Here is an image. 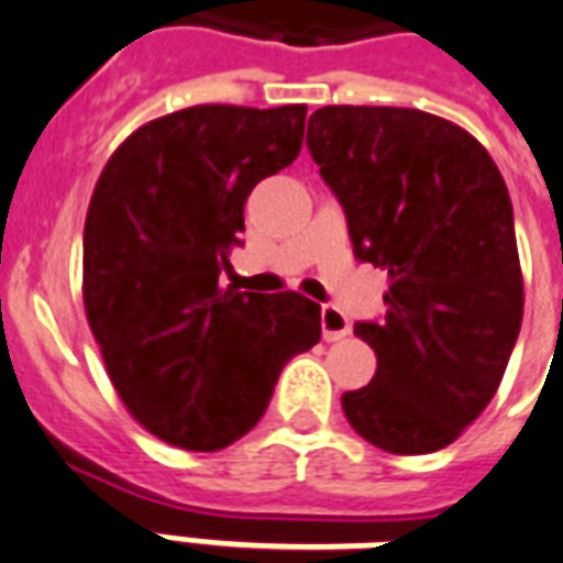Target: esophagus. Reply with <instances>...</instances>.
<instances>
[{
  "mask_svg": "<svg viewBox=\"0 0 563 563\" xmlns=\"http://www.w3.org/2000/svg\"><path fill=\"white\" fill-rule=\"evenodd\" d=\"M321 329H323V338L327 341H341L346 338L353 329H350V321H346L344 314L338 312L335 306H323L321 309Z\"/></svg>",
  "mask_w": 563,
  "mask_h": 563,
  "instance_id": "esophagus-1",
  "label": "esophagus"
}]
</instances>
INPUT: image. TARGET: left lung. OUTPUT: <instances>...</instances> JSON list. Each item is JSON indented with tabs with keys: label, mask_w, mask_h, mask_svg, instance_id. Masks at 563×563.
I'll return each mask as SVG.
<instances>
[{
	"label": "left lung",
	"mask_w": 563,
	"mask_h": 563,
	"mask_svg": "<svg viewBox=\"0 0 563 563\" xmlns=\"http://www.w3.org/2000/svg\"><path fill=\"white\" fill-rule=\"evenodd\" d=\"M306 147L361 263L387 268L382 321L355 323L378 369L341 396L355 433L431 454L472 424L523 321L515 217L492 155L456 123L399 107H323Z\"/></svg>",
	"instance_id": "left-lung-1"
}]
</instances>
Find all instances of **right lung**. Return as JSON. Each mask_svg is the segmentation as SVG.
<instances>
[{
    "label": "right lung",
    "mask_w": 563,
    "mask_h": 563,
    "mask_svg": "<svg viewBox=\"0 0 563 563\" xmlns=\"http://www.w3.org/2000/svg\"><path fill=\"white\" fill-rule=\"evenodd\" d=\"M306 107H190L144 123L100 173L84 303L118 396L150 433L219 451L260 422L283 367L321 341L297 291L219 289L245 199L289 167Z\"/></svg>",
    "instance_id": "obj_1"
}]
</instances>
